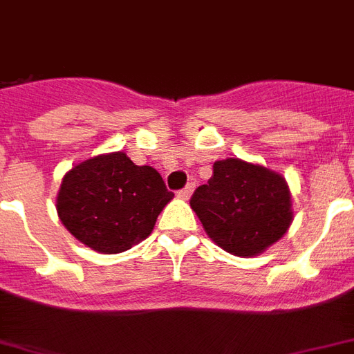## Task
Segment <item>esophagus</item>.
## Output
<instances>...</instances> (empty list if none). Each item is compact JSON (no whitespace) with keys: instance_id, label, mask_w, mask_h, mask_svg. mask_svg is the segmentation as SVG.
<instances>
[{"instance_id":"34e87169","label":"esophagus","mask_w":354,"mask_h":354,"mask_svg":"<svg viewBox=\"0 0 354 354\" xmlns=\"http://www.w3.org/2000/svg\"><path fill=\"white\" fill-rule=\"evenodd\" d=\"M194 187H196V185H194V182L187 183V185H185V187H183L182 191L178 193V196H180V198H183V200H189V198H191V194H193Z\"/></svg>"}]
</instances>
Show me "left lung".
Listing matches in <instances>:
<instances>
[{
	"mask_svg": "<svg viewBox=\"0 0 354 354\" xmlns=\"http://www.w3.org/2000/svg\"><path fill=\"white\" fill-rule=\"evenodd\" d=\"M191 207L215 244L236 257L263 253L288 232L292 196L279 172L239 158L215 161Z\"/></svg>",
	"mask_w": 354,
	"mask_h": 354,
	"instance_id": "8db88e82",
	"label": "left lung"
}]
</instances>
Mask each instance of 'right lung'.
<instances>
[{
    "instance_id": "obj_1",
    "label": "right lung",
    "mask_w": 354,
    "mask_h": 354,
    "mask_svg": "<svg viewBox=\"0 0 354 354\" xmlns=\"http://www.w3.org/2000/svg\"><path fill=\"white\" fill-rule=\"evenodd\" d=\"M174 194L160 172L124 152L101 154L62 178L57 213L71 235L99 253H121L152 233Z\"/></svg>"
}]
</instances>
